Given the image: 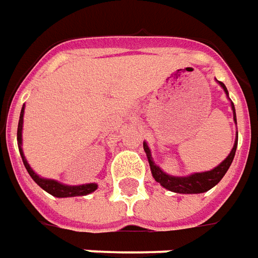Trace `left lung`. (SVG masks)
Listing matches in <instances>:
<instances>
[{
  "label": "left lung",
  "instance_id": "1",
  "mask_svg": "<svg viewBox=\"0 0 258 258\" xmlns=\"http://www.w3.org/2000/svg\"><path fill=\"white\" fill-rule=\"evenodd\" d=\"M218 84L223 88L226 97L229 98V92H227L225 84L221 83V81H218ZM230 106H232V111H233L234 123L237 125V122H236V111H234V105L232 101H230ZM236 147H237V132H236V139H234V145L233 147H232V150H230V153L227 154L226 159L223 160L221 164H218V166L214 167V168L209 170V171L192 173L189 174V175H185V177H177V175H170V174L164 173V171L160 168V166H157V164L154 163L150 149L147 146L146 142H143V149H145V152H146L147 160H149V164H150V170H152L153 178L157 181L160 185L164 186L166 189L177 194H202L209 191L211 188H214V186L223 178V175L226 174V171L229 170V167L232 164V161H233L234 159V154H236Z\"/></svg>",
  "mask_w": 258,
  "mask_h": 258
}]
</instances>
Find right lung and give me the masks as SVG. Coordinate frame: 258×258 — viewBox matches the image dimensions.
<instances>
[{
    "instance_id": "add662e5",
    "label": "right lung",
    "mask_w": 258,
    "mask_h": 258,
    "mask_svg": "<svg viewBox=\"0 0 258 258\" xmlns=\"http://www.w3.org/2000/svg\"><path fill=\"white\" fill-rule=\"evenodd\" d=\"M24 113H25V105L22 106V111H21V116H19V123H18V133H17V140H18V147H19V153H21V157L24 161L25 168L28 170V173L32 177V180L36 182L37 185L40 186L42 189H44L46 192H49L56 198H70V197H83V195H88V194L94 192L98 185L95 182H90V184H81V185H67L63 182H58L56 180H51V178H43L40 177L39 174L33 171V168L29 166L28 160L25 157L24 150H22V127H24Z\"/></svg>"
}]
</instances>
